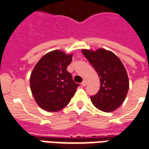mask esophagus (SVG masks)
Returning <instances> with one entry per match:
<instances>
[{
    "instance_id": "34e87169",
    "label": "esophagus",
    "mask_w": 149,
    "mask_h": 149,
    "mask_svg": "<svg viewBox=\"0 0 149 149\" xmlns=\"http://www.w3.org/2000/svg\"><path fill=\"white\" fill-rule=\"evenodd\" d=\"M87 80H83V82L81 83V85H82L83 87H85V86H86V85H87Z\"/></svg>"
}]
</instances>
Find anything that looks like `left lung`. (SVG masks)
Returning <instances> with one entry per match:
<instances>
[{
  "label": "left lung",
  "mask_w": 149,
  "mask_h": 149,
  "mask_svg": "<svg viewBox=\"0 0 149 149\" xmlns=\"http://www.w3.org/2000/svg\"><path fill=\"white\" fill-rule=\"evenodd\" d=\"M100 79L99 91L91 100L95 107L103 112L114 111L124 102L129 89V79L122 62L112 52L82 50Z\"/></svg>",
  "instance_id": "left-lung-1"
}]
</instances>
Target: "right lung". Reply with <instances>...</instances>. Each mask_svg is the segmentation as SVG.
Returning a JSON list of instances; mask_svg holds the SVG:
<instances>
[{
	"instance_id": "right-lung-1",
	"label": "right lung",
	"mask_w": 149,
	"mask_h": 149,
	"mask_svg": "<svg viewBox=\"0 0 149 149\" xmlns=\"http://www.w3.org/2000/svg\"><path fill=\"white\" fill-rule=\"evenodd\" d=\"M72 54L55 50L42 57L30 76V88L37 105L48 112L65 107L75 95L78 84L67 71Z\"/></svg>"
}]
</instances>
